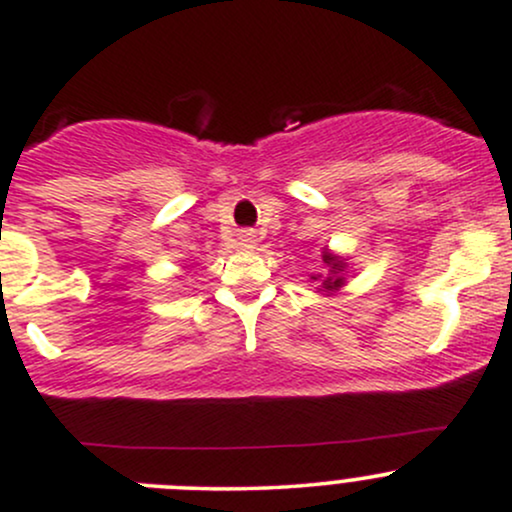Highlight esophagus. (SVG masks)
<instances>
[{"label": "esophagus", "mask_w": 512, "mask_h": 512, "mask_svg": "<svg viewBox=\"0 0 512 512\" xmlns=\"http://www.w3.org/2000/svg\"><path fill=\"white\" fill-rule=\"evenodd\" d=\"M250 242H252V235H242V245L250 247Z\"/></svg>", "instance_id": "34e87169"}]
</instances>
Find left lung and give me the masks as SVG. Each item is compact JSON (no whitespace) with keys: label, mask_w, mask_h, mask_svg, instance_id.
Instances as JSON below:
<instances>
[{"label":"left lung","mask_w":512,"mask_h":512,"mask_svg":"<svg viewBox=\"0 0 512 512\" xmlns=\"http://www.w3.org/2000/svg\"><path fill=\"white\" fill-rule=\"evenodd\" d=\"M324 262L328 267V274H316V277H311L314 282L321 284V292H338V289L346 284V277H343V272H346V262L341 260L338 255H331V252H324Z\"/></svg>","instance_id":"1"}]
</instances>
